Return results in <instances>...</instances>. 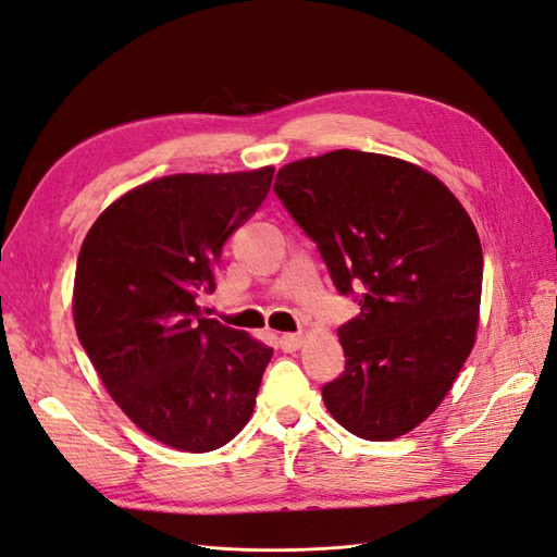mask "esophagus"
Wrapping results in <instances>:
<instances>
[{
    "label": "esophagus",
    "mask_w": 557,
    "mask_h": 557,
    "mask_svg": "<svg viewBox=\"0 0 557 557\" xmlns=\"http://www.w3.org/2000/svg\"><path fill=\"white\" fill-rule=\"evenodd\" d=\"M280 346H282V350L294 352V350H298V348L304 346V336L301 334H282L280 336Z\"/></svg>",
    "instance_id": "34e87169"
}]
</instances>
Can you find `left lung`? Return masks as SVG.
Masks as SVG:
<instances>
[{"instance_id": "obj_1", "label": "left lung", "mask_w": 557, "mask_h": 557, "mask_svg": "<svg viewBox=\"0 0 557 557\" xmlns=\"http://www.w3.org/2000/svg\"><path fill=\"white\" fill-rule=\"evenodd\" d=\"M275 193L318 242L341 294L364 289L338 326L346 372L322 388L362 440L414 431L445 400L475 346L482 245L437 176L391 154L334 150L277 171Z\"/></svg>"}]
</instances>
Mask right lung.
<instances>
[{"instance_id":"obj_1","label":"right lung","mask_w":557,"mask_h":557,"mask_svg":"<svg viewBox=\"0 0 557 557\" xmlns=\"http://www.w3.org/2000/svg\"><path fill=\"white\" fill-rule=\"evenodd\" d=\"M275 166L174 174L117 197L82 242L73 318L112 400L143 433L211 451L251 419L273 348L202 318L223 242L265 199Z\"/></svg>"}]
</instances>
